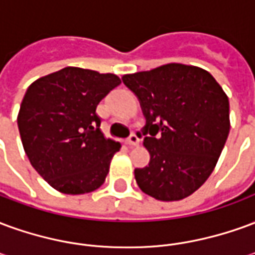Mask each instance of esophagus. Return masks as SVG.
<instances>
[{
	"instance_id": "1",
	"label": "esophagus",
	"mask_w": 255,
	"mask_h": 255,
	"mask_svg": "<svg viewBox=\"0 0 255 255\" xmlns=\"http://www.w3.org/2000/svg\"><path fill=\"white\" fill-rule=\"evenodd\" d=\"M127 144L128 146H138L139 138L135 135V133H131V135H129V138L127 139Z\"/></svg>"
}]
</instances>
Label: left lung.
<instances>
[{
  "label": "left lung",
  "instance_id": "left-lung-1",
  "mask_svg": "<svg viewBox=\"0 0 255 255\" xmlns=\"http://www.w3.org/2000/svg\"><path fill=\"white\" fill-rule=\"evenodd\" d=\"M122 79L146 117L150 162L135 169L139 188L160 201L191 195L213 172L228 138V97L208 71L184 64Z\"/></svg>",
  "mask_w": 255,
  "mask_h": 255
}]
</instances>
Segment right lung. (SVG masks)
Returning <instances> with one entry per match:
<instances>
[{
	"instance_id": "right-lung-1",
	"label": "right lung",
	"mask_w": 255,
	"mask_h": 255,
	"mask_svg": "<svg viewBox=\"0 0 255 255\" xmlns=\"http://www.w3.org/2000/svg\"><path fill=\"white\" fill-rule=\"evenodd\" d=\"M122 83L113 73L67 67L27 89L17 116L31 165L53 188L78 195L101 187L120 143L101 131L97 105Z\"/></svg>"
}]
</instances>
